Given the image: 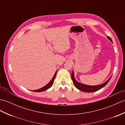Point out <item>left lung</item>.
Here are the masks:
<instances>
[{
    "mask_svg": "<svg viewBox=\"0 0 125 125\" xmlns=\"http://www.w3.org/2000/svg\"><path fill=\"white\" fill-rule=\"evenodd\" d=\"M107 38H108L110 41L112 42L111 38L109 37V36L107 37ZM111 77H110L109 79L106 81V82H105V83H102V84H101V85H97V86H89V85H85V84H83V83L78 82L75 79V78L74 77V72L73 71L71 73V79L72 80V82H73V83L74 84V86L76 87L77 89H79L81 91H83L84 92H87V93L94 92L98 91V90L101 89V88H102L103 87L105 86L106 84L108 83L110 79H111Z\"/></svg>",
    "mask_w": 125,
    "mask_h": 125,
    "instance_id": "left-lung-1",
    "label": "left lung"
}]
</instances>
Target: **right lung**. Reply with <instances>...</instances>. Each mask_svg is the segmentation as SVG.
<instances>
[{
    "label": "right lung",
    "mask_w": 125,
    "mask_h": 125,
    "mask_svg": "<svg viewBox=\"0 0 125 125\" xmlns=\"http://www.w3.org/2000/svg\"><path fill=\"white\" fill-rule=\"evenodd\" d=\"M57 71H56L55 73L54 74V76L53 77V78H52V80L49 82V83H47V85H46V86H45L44 87H43L41 88L40 89H37V90H34V91H32L33 92H43V91H46V90H47L48 89H49L50 87H51L53 85V83L54 82V79L55 78V77H56V73H57Z\"/></svg>",
    "instance_id": "add662e5"
}]
</instances>
